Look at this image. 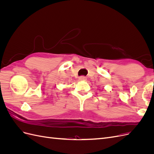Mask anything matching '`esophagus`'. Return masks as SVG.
Listing matches in <instances>:
<instances>
[{"label":"esophagus","instance_id":"34e87169","mask_svg":"<svg viewBox=\"0 0 154 154\" xmlns=\"http://www.w3.org/2000/svg\"><path fill=\"white\" fill-rule=\"evenodd\" d=\"M78 79H79V80H80V81H85L87 80V78L85 77V76H82L79 77Z\"/></svg>","mask_w":154,"mask_h":154}]
</instances>
